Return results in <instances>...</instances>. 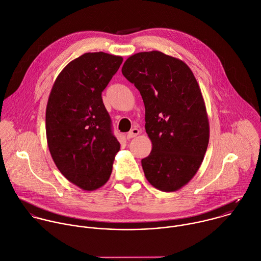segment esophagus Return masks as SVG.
Returning a JSON list of instances; mask_svg holds the SVG:
<instances>
[{"label": "esophagus", "mask_w": 261, "mask_h": 261, "mask_svg": "<svg viewBox=\"0 0 261 261\" xmlns=\"http://www.w3.org/2000/svg\"><path fill=\"white\" fill-rule=\"evenodd\" d=\"M140 133H141L140 129H138V128H133V129L126 135V138H127V139H133V138L137 137Z\"/></svg>", "instance_id": "esophagus-1"}]
</instances>
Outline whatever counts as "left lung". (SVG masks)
I'll return each mask as SVG.
<instances>
[{
  "label": "left lung",
  "mask_w": 261,
  "mask_h": 261,
  "mask_svg": "<svg viewBox=\"0 0 261 261\" xmlns=\"http://www.w3.org/2000/svg\"><path fill=\"white\" fill-rule=\"evenodd\" d=\"M121 71L145 105V128L152 142L150 155L142 159L145 176L160 191H177L200 168L209 142L200 87L184 61L159 51L132 55Z\"/></svg>",
  "instance_id": "1"
}]
</instances>
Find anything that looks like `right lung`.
<instances>
[{"instance_id": "add662e5", "label": "right lung", "mask_w": 261, "mask_h": 261, "mask_svg": "<svg viewBox=\"0 0 261 261\" xmlns=\"http://www.w3.org/2000/svg\"><path fill=\"white\" fill-rule=\"evenodd\" d=\"M123 58L104 52L86 53L69 62L57 76L46 109V135L60 172L85 191L109 179L119 142L102 92Z\"/></svg>"}]
</instances>
